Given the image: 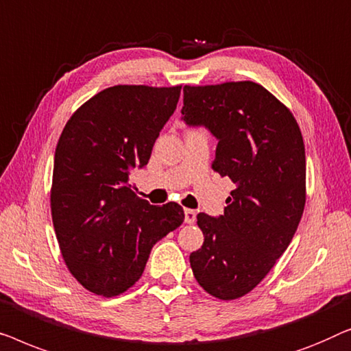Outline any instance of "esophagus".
<instances>
[{
    "label": "esophagus",
    "mask_w": 351,
    "mask_h": 351,
    "mask_svg": "<svg viewBox=\"0 0 351 351\" xmlns=\"http://www.w3.org/2000/svg\"><path fill=\"white\" fill-rule=\"evenodd\" d=\"M194 221H195V211L191 208H184V223L194 224Z\"/></svg>",
    "instance_id": "obj_1"
}]
</instances>
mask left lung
<instances>
[{
    "mask_svg": "<svg viewBox=\"0 0 351 351\" xmlns=\"http://www.w3.org/2000/svg\"><path fill=\"white\" fill-rule=\"evenodd\" d=\"M181 119L216 140L213 170L235 189L224 215H197L205 241L191 253L195 280L223 300L256 288L285 253L305 205V147L294 116L259 84L186 86Z\"/></svg>",
    "mask_w": 351,
    "mask_h": 351,
    "instance_id": "obj_1",
    "label": "left lung"
}]
</instances>
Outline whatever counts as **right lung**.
Returning a JSON list of instances; mask_svg holds the SVG:
<instances>
[{
    "instance_id": "add662e5",
    "label": "right lung",
    "mask_w": 351,
    "mask_h": 351,
    "mask_svg": "<svg viewBox=\"0 0 351 351\" xmlns=\"http://www.w3.org/2000/svg\"><path fill=\"white\" fill-rule=\"evenodd\" d=\"M181 86H114L84 103L63 128L53 157L51 210L66 267L84 288L119 295L140 280L157 241L184 211L136 197L130 173L180 100Z\"/></svg>"
}]
</instances>
